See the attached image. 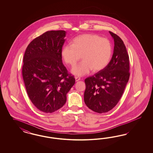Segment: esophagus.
<instances>
[{
	"mask_svg": "<svg viewBox=\"0 0 153 153\" xmlns=\"http://www.w3.org/2000/svg\"><path fill=\"white\" fill-rule=\"evenodd\" d=\"M80 78L79 77H75V79H76V82H77V81H79L80 80Z\"/></svg>",
	"mask_w": 153,
	"mask_h": 153,
	"instance_id": "obj_1",
	"label": "esophagus"
}]
</instances>
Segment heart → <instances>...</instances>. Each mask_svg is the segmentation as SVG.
Wrapping results in <instances>:
<instances>
[{
	"label": "heart",
	"mask_w": 153,
	"mask_h": 153,
	"mask_svg": "<svg viewBox=\"0 0 153 153\" xmlns=\"http://www.w3.org/2000/svg\"><path fill=\"white\" fill-rule=\"evenodd\" d=\"M112 53L110 41L96 34L87 33L74 38L72 45H66L62 50L65 62L74 67L81 58L83 61L74 67L72 72L77 76L88 74L90 71L103 70L109 63Z\"/></svg>",
	"instance_id": "b5f03b06"
}]
</instances>
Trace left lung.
Returning <instances> with one entry per match:
<instances>
[{
	"label": "left lung",
	"instance_id": "1",
	"mask_svg": "<svg viewBox=\"0 0 153 153\" xmlns=\"http://www.w3.org/2000/svg\"><path fill=\"white\" fill-rule=\"evenodd\" d=\"M114 47L111 60L106 67L85 79L84 101L98 113L111 110L120 101L130 78L129 56L123 40L109 31Z\"/></svg>",
	"mask_w": 153,
	"mask_h": 153
}]
</instances>
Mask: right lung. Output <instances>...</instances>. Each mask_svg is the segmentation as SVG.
<instances>
[{
  "label": "right lung",
  "mask_w": 153,
  "mask_h": 153,
  "mask_svg": "<svg viewBox=\"0 0 153 153\" xmlns=\"http://www.w3.org/2000/svg\"><path fill=\"white\" fill-rule=\"evenodd\" d=\"M65 33L63 30L46 31L28 44L24 54L22 72L28 96L44 113L63 107L75 83L62 60Z\"/></svg>",
  "instance_id": "obj_1"
}]
</instances>
